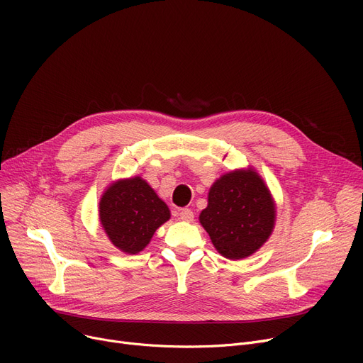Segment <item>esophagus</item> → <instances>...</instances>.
<instances>
[{"label": "esophagus", "mask_w": 363, "mask_h": 363, "mask_svg": "<svg viewBox=\"0 0 363 363\" xmlns=\"http://www.w3.org/2000/svg\"><path fill=\"white\" fill-rule=\"evenodd\" d=\"M179 219L184 220V222H193L194 220V213H193L191 208H181Z\"/></svg>", "instance_id": "esophagus-1"}]
</instances>
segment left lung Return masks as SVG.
<instances>
[{"instance_id":"left-lung-1","label":"left lung","mask_w":363,"mask_h":363,"mask_svg":"<svg viewBox=\"0 0 363 363\" xmlns=\"http://www.w3.org/2000/svg\"><path fill=\"white\" fill-rule=\"evenodd\" d=\"M199 219L215 249L226 259L240 260L256 253L272 235L277 204L268 185L249 166L213 182Z\"/></svg>"}]
</instances>
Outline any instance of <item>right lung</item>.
I'll return each instance as SVG.
<instances>
[{"mask_svg": "<svg viewBox=\"0 0 363 363\" xmlns=\"http://www.w3.org/2000/svg\"><path fill=\"white\" fill-rule=\"evenodd\" d=\"M99 216L111 244L126 255H137L170 219V211L145 179L130 177L106 188Z\"/></svg>", "mask_w": 363, "mask_h": 363, "instance_id": "right-lung-1", "label": "right lung"}]
</instances>
